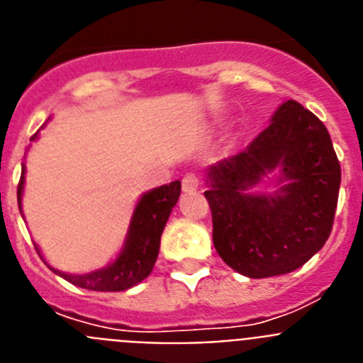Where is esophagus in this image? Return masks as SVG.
<instances>
[{
  "mask_svg": "<svg viewBox=\"0 0 363 363\" xmlns=\"http://www.w3.org/2000/svg\"><path fill=\"white\" fill-rule=\"evenodd\" d=\"M198 185H200V178H198L194 172H189V174H185L184 179H182V187H184L185 192L196 191Z\"/></svg>",
  "mask_w": 363,
  "mask_h": 363,
  "instance_id": "1",
  "label": "esophagus"
}]
</instances>
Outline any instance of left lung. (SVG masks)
Returning a JSON list of instances; mask_svg holds the SVG:
<instances>
[{
  "instance_id": "left-lung-1",
  "label": "left lung",
  "mask_w": 363,
  "mask_h": 363,
  "mask_svg": "<svg viewBox=\"0 0 363 363\" xmlns=\"http://www.w3.org/2000/svg\"><path fill=\"white\" fill-rule=\"evenodd\" d=\"M278 172L271 195L250 189ZM342 171L325 125L294 99L243 152L205 172L220 258L249 278L287 274L325 245L338 203Z\"/></svg>"
}]
</instances>
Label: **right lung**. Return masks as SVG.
<instances>
[{
	"label": "right lung",
	"mask_w": 363,
	"mask_h": 363,
	"mask_svg": "<svg viewBox=\"0 0 363 363\" xmlns=\"http://www.w3.org/2000/svg\"><path fill=\"white\" fill-rule=\"evenodd\" d=\"M38 134H40V130L30 138V142H36ZM25 171H27V167L23 163L21 165V179H19L18 185L19 211H21V198H23ZM179 192H182V184L176 179L169 185H162V187H156L142 194V198L138 200L136 207H134L129 230H127L120 255L116 256L114 262H111L105 267L96 269V271L91 272H83V274H69V272L50 267L49 264L47 265L56 274L65 278L67 281H70L76 287H82V289L104 291V293L130 289V287L145 280L150 271H152L160 252V238H162L167 220L171 216L172 207L178 201ZM21 216H23V211H21ZM36 251L41 256L38 245Z\"/></svg>",
	"instance_id": "add662e5"
}]
</instances>
